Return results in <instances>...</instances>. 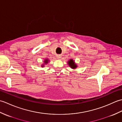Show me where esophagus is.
I'll list each match as a JSON object with an SVG mask.
<instances>
[{"mask_svg":"<svg viewBox=\"0 0 122 122\" xmlns=\"http://www.w3.org/2000/svg\"><path fill=\"white\" fill-rule=\"evenodd\" d=\"M61 56H60V55H58L56 56V58L58 59H61Z\"/></svg>","mask_w":122,"mask_h":122,"instance_id":"34e87169","label":"esophagus"}]
</instances>
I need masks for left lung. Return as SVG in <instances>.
<instances>
[{"mask_svg":"<svg viewBox=\"0 0 122 122\" xmlns=\"http://www.w3.org/2000/svg\"><path fill=\"white\" fill-rule=\"evenodd\" d=\"M68 63L69 64V66H70L72 69H74L77 67V66L76 65V64L74 63V61L72 59L68 61Z\"/></svg>","mask_w":122,"mask_h":122,"instance_id":"8db88e82","label":"left lung"}]
</instances>
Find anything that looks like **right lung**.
I'll return each instance as SVG.
<instances>
[{"instance_id":"add662e5","label":"right lung","mask_w":122,"mask_h":122,"mask_svg":"<svg viewBox=\"0 0 122 122\" xmlns=\"http://www.w3.org/2000/svg\"><path fill=\"white\" fill-rule=\"evenodd\" d=\"M48 61H49V60H48V59H46L45 61H44V62H45V64H46V63H48ZM44 66V65L43 64V65H42V67H43Z\"/></svg>"}]
</instances>
